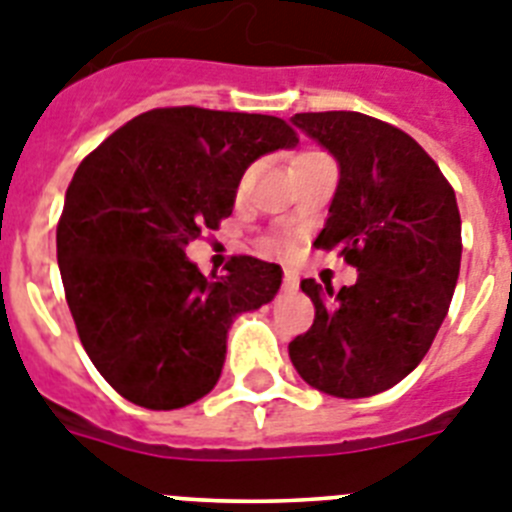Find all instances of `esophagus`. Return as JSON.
<instances>
[{
    "mask_svg": "<svg viewBox=\"0 0 512 512\" xmlns=\"http://www.w3.org/2000/svg\"><path fill=\"white\" fill-rule=\"evenodd\" d=\"M283 288L286 291H299V273L296 270H286L283 273Z\"/></svg>",
    "mask_w": 512,
    "mask_h": 512,
    "instance_id": "obj_1",
    "label": "esophagus"
}]
</instances>
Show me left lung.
Segmentation results:
<instances>
[{
	"mask_svg": "<svg viewBox=\"0 0 512 512\" xmlns=\"http://www.w3.org/2000/svg\"><path fill=\"white\" fill-rule=\"evenodd\" d=\"M291 123L340 170L314 247L345 257L358 281L340 291L301 281L317 314L288 355L330 397H373L415 371L446 319L461 268L456 193L412 136L371 115L296 113Z\"/></svg>",
	"mask_w": 512,
	"mask_h": 512,
	"instance_id": "1",
	"label": "left lung"
}]
</instances>
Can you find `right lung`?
Masks as SVG:
<instances>
[{
  "mask_svg": "<svg viewBox=\"0 0 512 512\" xmlns=\"http://www.w3.org/2000/svg\"><path fill=\"white\" fill-rule=\"evenodd\" d=\"M296 144L275 115L157 108L77 167L56 229L61 281L90 361L128 402L206 397L234 319L275 299L281 265L239 255L206 278L185 247L231 216L255 159Z\"/></svg>",
  "mask_w": 512,
  "mask_h": 512,
  "instance_id": "1",
  "label": "right lung"
}]
</instances>
